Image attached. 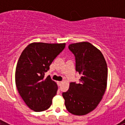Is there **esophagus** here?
<instances>
[{"mask_svg": "<svg viewBox=\"0 0 125 125\" xmlns=\"http://www.w3.org/2000/svg\"><path fill=\"white\" fill-rule=\"evenodd\" d=\"M62 83V81H58V82H57V84H58V86H59L61 85Z\"/></svg>", "mask_w": 125, "mask_h": 125, "instance_id": "esophagus-1", "label": "esophagus"}]
</instances>
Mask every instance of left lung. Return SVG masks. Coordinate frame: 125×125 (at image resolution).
Masks as SVG:
<instances>
[{
    "mask_svg": "<svg viewBox=\"0 0 125 125\" xmlns=\"http://www.w3.org/2000/svg\"><path fill=\"white\" fill-rule=\"evenodd\" d=\"M74 54L76 71L81 74L79 83L71 82L69 89L62 93L65 106L75 115H84L96 108L105 92L108 68L100 50L88 42L68 46Z\"/></svg>",
    "mask_w": 125,
    "mask_h": 125,
    "instance_id": "left-lung-1",
    "label": "left lung"
}]
</instances>
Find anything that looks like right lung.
<instances>
[{
	"mask_svg": "<svg viewBox=\"0 0 125 125\" xmlns=\"http://www.w3.org/2000/svg\"><path fill=\"white\" fill-rule=\"evenodd\" d=\"M65 46V43H31L20 56L15 69V84L22 100L34 111H44L51 105L57 86L50 76L45 77V73Z\"/></svg>",
	"mask_w": 125,
	"mask_h": 125,
	"instance_id": "1",
	"label": "right lung"
}]
</instances>
